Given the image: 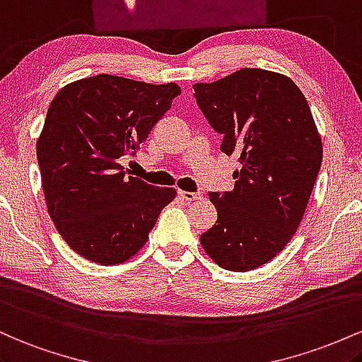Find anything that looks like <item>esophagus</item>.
<instances>
[{
  "mask_svg": "<svg viewBox=\"0 0 362 362\" xmlns=\"http://www.w3.org/2000/svg\"><path fill=\"white\" fill-rule=\"evenodd\" d=\"M177 197L181 198L182 202H193L200 198V193H192V192H177Z\"/></svg>",
  "mask_w": 362,
  "mask_h": 362,
  "instance_id": "34e87169",
  "label": "esophagus"
}]
</instances>
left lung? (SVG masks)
<instances>
[{
  "mask_svg": "<svg viewBox=\"0 0 362 362\" xmlns=\"http://www.w3.org/2000/svg\"><path fill=\"white\" fill-rule=\"evenodd\" d=\"M198 107L239 156L233 192L209 193L217 222L200 243L222 269L250 272L269 263L298 230L322 168V138L299 87L280 73L243 68L194 83Z\"/></svg>",
  "mask_w": 362,
  "mask_h": 362,
  "instance_id": "left-lung-1",
  "label": "left lung"
}]
</instances>
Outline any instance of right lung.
<instances>
[{
  "label": "right lung",
  "instance_id": "add662e5",
  "mask_svg": "<svg viewBox=\"0 0 362 362\" xmlns=\"http://www.w3.org/2000/svg\"><path fill=\"white\" fill-rule=\"evenodd\" d=\"M180 93L176 83L95 75L52 99L37 162L47 212L75 253L116 265L147 243L176 189L127 177L117 160L135 153Z\"/></svg>",
  "mask_w": 362,
  "mask_h": 362
}]
</instances>
